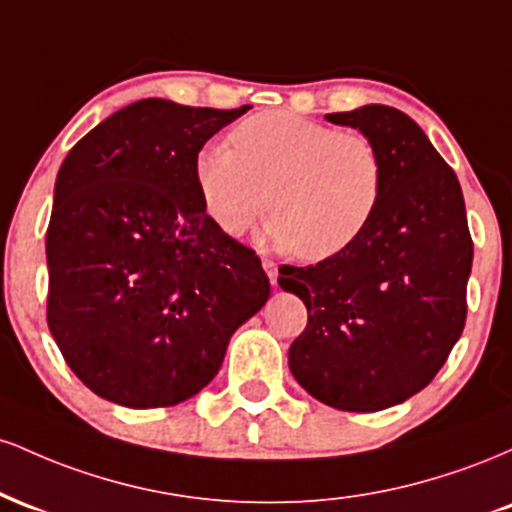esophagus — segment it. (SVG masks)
Listing matches in <instances>:
<instances>
[{
	"instance_id": "obj_1",
	"label": "esophagus",
	"mask_w": 512,
	"mask_h": 512,
	"mask_svg": "<svg viewBox=\"0 0 512 512\" xmlns=\"http://www.w3.org/2000/svg\"><path fill=\"white\" fill-rule=\"evenodd\" d=\"M262 267H264V272H267L269 281H272V286H276V276H279V269H276V264L272 260H264Z\"/></svg>"
}]
</instances>
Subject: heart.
Instances as JSON below:
<instances>
[{
	"mask_svg": "<svg viewBox=\"0 0 512 512\" xmlns=\"http://www.w3.org/2000/svg\"><path fill=\"white\" fill-rule=\"evenodd\" d=\"M231 144L195 156L199 197L228 236L248 231L269 204V243L320 262L349 250L380 207L385 166L366 134L269 110L240 122Z\"/></svg>",
	"mask_w": 512,
	"mask_h": 512,
	"instance_id": "obj_1",
	"label": "heart"
}]
</instances>
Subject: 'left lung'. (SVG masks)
Instances as JSON below:
<instances>
[{
  "label": "left lung",
  "mask_w": 512,
  "mask_h": 512,
  "mask_svg": "<svg viewBox=\"0 0 512 512\" xmlns=\"http://www.w3.org/2000/svg\"><path fill=\"white\" fill-rule=\"evenodd\" d=\"M378 146L380 207L342 255L279 269V286L308 308L289 368L317 402L380 411L436 378L464 330L474 245L455 170L424 129L390 105L332 113Z\"/></svg>",
  "instance_id": "8db88e82"
}]
</instances>
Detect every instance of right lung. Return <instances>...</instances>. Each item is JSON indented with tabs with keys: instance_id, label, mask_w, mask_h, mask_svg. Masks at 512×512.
Listing matches in <instances>:
<instances>
[{
	"instance_id": "add662e5",
	"label": "right lung",
	"mask_w": 512,
	"mask_h": 512,
	"mask_svg": "<svg viewBox=\"0 0 512 512\" xmlns=\"http://www.w3.org/2000/svg\"><path fill=\"white\" fill-rule=\"evenodd\" d=\"M245 113L144 98L60 166L48 325L76 378L108 402L154 409L195 397L267 303L260 257L211 221L195 185V156Z\"/></svg>"
}]
</instances>
